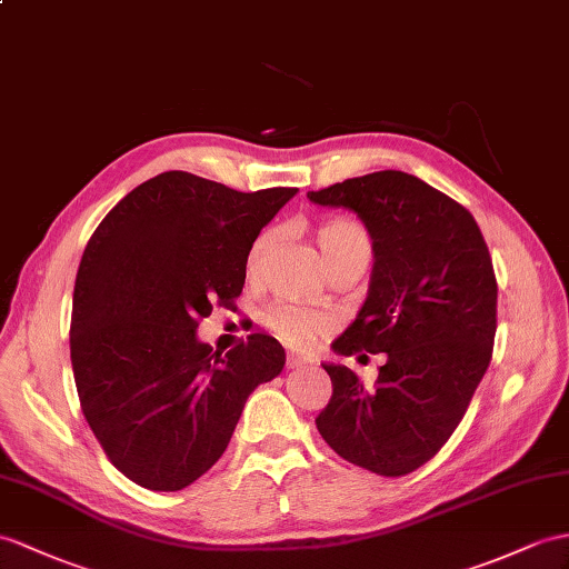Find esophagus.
<instances>
[{"label": "esophagus", "mask_w": 569, "mask_h": 569, "mask_svg": "<svg viewBox=\"0 0 569 569\" xmlns=\"http://www.w3.org/2000/svg\"><path fill=\"white\" fill-rule=\"evenodd\" d=\"M303 365H309V362H307V357L287 355V369H299V367H303Z\"/></svg>", "instance_id": "obj_1"}]
</instances>
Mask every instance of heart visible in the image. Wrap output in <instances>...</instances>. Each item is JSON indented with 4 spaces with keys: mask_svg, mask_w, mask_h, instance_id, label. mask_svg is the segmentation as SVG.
Instances as JSON below:
<instances>
[{
    "mask_svg": "<svg viewBox=\"0 0 569 569\" xmlns=\"http://www.w3.org/2000/svg\"><path fill=\"white\" fill-rule=\"evenodd\" d=\"M277 241V229L260 231L251 243V251L246 258L248 274H258L262 262L270 256ZM316 241L321 248L326 268H336L345 260H369L371 241L367 231L348 217H328L318 221ZM262 326H266L277 340H282L287 348H307L313 340L328 336L336 328L332 316L313 309H301L295 303H272L262 313Z\"/></svg>",
    "mask_w": 569,
    "mask_h": 569,
    "instance_id": "obj_1",
    "label": "heart"
}]
</instances>
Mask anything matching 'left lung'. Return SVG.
<instances>
[{"mask_svg": "<svg viewBox=\"0 0 569 569\" xmlns=\"http://www.w3.org/2000/svg\"><path fill=\"white\" fill-rule=\"evenodd\" d=\"M309 200L365 221L373 270L365 307L332 342L338 355L386 352L373 386L342 365L316 418L340 459L398 478L427 463L459 427L492 359L497 280L463 204L403 171L348 178Z\"/></svg>", "mask_w": 569, "mask_h": 569, "instance_id": "left-lung-1", "label": "left lung"}]
</instances>
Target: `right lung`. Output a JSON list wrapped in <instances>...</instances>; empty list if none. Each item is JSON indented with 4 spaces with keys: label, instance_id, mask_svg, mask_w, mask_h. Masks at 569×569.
I'll list each match as a JSON object with an SVG mask.
<instances>
[{
    "label": "right lung",
    "instance_id": "obj_1",
    "mask_svg": "<svg viewBox=\"0 0 569 569\" xmlns=\"http://www.w3.org/2000/svg\"><path fill=\"white\" fill-rule=\"evenodd\" d=\"M297 188L239 192L186 171L144 180L79 262L69 352L81 412L106 456L147 490L176 492L224 453L248 396L284 367L251 332L227 355L196 330L233 309L260 229Z\"/></svg>",
    "mask_w": 569,
    "mask_h": 569
}]
</instances>
